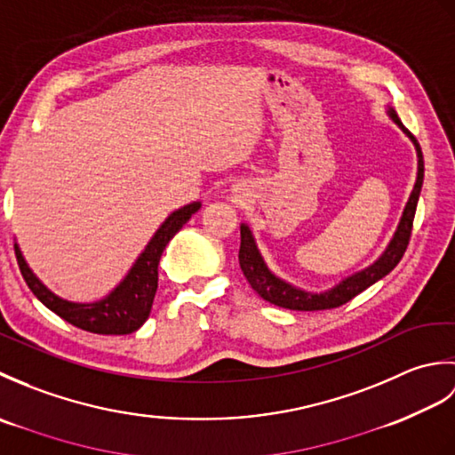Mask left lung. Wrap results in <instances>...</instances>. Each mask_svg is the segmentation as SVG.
<instances>
[{"instance_id": "obj_1", "label": "left lung", "mask_w": 455, "mask_h": 455, "mask_svg": "<svg viewBox=\"0 0 455 455\" xmlns=\"http://www.w3.org/2000/svg\"><path fill=\"white\" fill-rule=\"evenodd\" d=\"M389 117L395 124H399V129L407 134L412 140L414 148H417V158H419V172H417V183H414L411 197L407 201V207L403 211V217L397 230H395V236L391 238L389 246L385 248V252L375 259L371 266H367L362 272H357L350 277H344L340 283L334 285L332 289L323 293H308L303 289L293 287L291 283L279 279L272 269H269L264 262L262 254L256 246V240L252 236V230L248 225H240V252H238V262L243 267L244 277L248 283L252 285L254 291L264 299V301L272 303L275 307L289 308V311H324V308H336L344 303L350 301L355 295L365 291L367 287L379 282L381 277L387 275L391 269L401 262L404 250L409 246L411 233H412V220L414 212H417V203L420 197L422 189V180H424V160H422V150L419 140L412 137L411 131L401 123L399 115L393 109L387 111Z\"/></svg>"}]
</instances>
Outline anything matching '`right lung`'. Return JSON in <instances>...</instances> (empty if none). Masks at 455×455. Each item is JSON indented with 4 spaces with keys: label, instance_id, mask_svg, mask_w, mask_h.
I'll use <instances>...</instances> for the list:
<instances>
[{
    "label": "right lung",
    "instance_id": "obj_1",
    "mask_svg": "<svg viewBox=\"0 0 455 455\" xmlns=\"http://www.w3.org/2000/svg\"><path fill=\"white\" fill-rule=\"evenodd\" d=\"M199 207L201 203L196 201L173 211L162 222L156 235L150 238V243L144 248L137 262H134L127 277L101 301L72 303L54 295L51 289L43 285V282H38V277L27 266L21 250L15 244L17 264L28 289L35 293L38 301L64 318L66 323L93 334H131L139 331L150 315L154 295H156L158 289V264L162 252L166 250L170 240L176 236L178 230L191 219L193 212L199 211Z\"/></svg>",
    "mask_w": 455,
    "mask_h": 455
}]
</instances>
